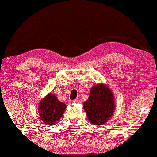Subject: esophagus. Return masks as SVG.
<instances>
[{
  "label": "esophagus",
  "instance_id": "1",
  "mask_svg": "<svg viewBox=\"0 0 157 157\" xmlns=\"http://www.w3.org/2000/svg\"><path fill=\"white\" fill-rule=\"evenodd\" d=\"M73 102H74L75 104H80V101L79 100V99H75V100L73 101Z\"/></svg>",
  "mask_w": 157,
  "mask_h": 157
}]
</instances>
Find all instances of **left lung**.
<instances>
[{"instance_id":"obj_1","label":"left lung","mask_w":157,"mask_h":157,"mask_svg":"<svg viewBox=\"0 0 157 157\" xmlns=\"http://www.w3.org/2000/svg\"><path fill=\"white\" fill-rule=\"evenodd\" d=\"M83 109L93 125H103L114 112L115 101L112 90L103 83L93 85L88 100L83 104Z\"/></svg>"}]
</instances>
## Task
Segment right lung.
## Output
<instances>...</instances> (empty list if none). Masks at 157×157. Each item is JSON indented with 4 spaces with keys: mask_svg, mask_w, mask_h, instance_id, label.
Here are the masks:
<instances>
[{
    "mask_svg": "<svg viewBox=\"0 0 157 157\" xmlns=\"http://www.w3.org/2000/svg\"><path fill=\"white\" fill-rule=\"evenodd\" d=\"M67 105L58 100L56 95L49 93L38 104V114L42 122L53 125L62 117Z\"/></svg>",
    "mask_w": 157,
    "mask_h": 157,
    "instance_id": "1",
    "label": "right lung"
}]
</instances>
